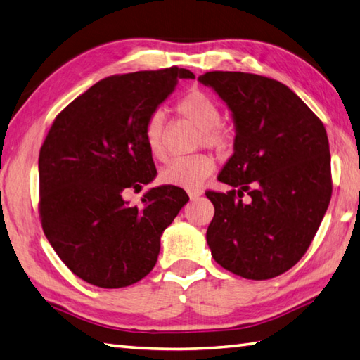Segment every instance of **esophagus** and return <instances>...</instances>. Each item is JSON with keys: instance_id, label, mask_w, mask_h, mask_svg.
<instances>
[{"instance_id": "esophagus-1", "label": "esophagus", "mask_w": 360, "mask_h": 360, "mask_svg": "<svg viewBox=\"0 0 360 360\" xmlns=\"http://www.w3.org/2000/svg\"><path fill=\"white\" fill-rule=\"evenodd\" d=\"M188 196H190V200H192V201L198 200L201 196V190H188Z\"/></svg>"}]
</instances>
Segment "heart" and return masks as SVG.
I'll return each instance as SVG.
<instances>
[{
  "mask_svg": "<svg viewBox=\"0 0 360 360\" xmlns=\"http://www.w3.org/2000/svg\"><path fill=\"white\" fill-rule=\"evenodd\" d=\"M174 110L181 117L201 129L200 145L218 154L231 151L234 146L236 131L231 124L223 123L220 105L212 96L200 89H192L182 95L174 104ZM143 139L148 151L158 160L167 159V131L165 117L160 110L151 112L143 124ZM214 172V162L206 154L179 158L172 160L160 172V181L168 186L182 188H196Z\"/></svg>",
  "mask_w": 360,
  "mask_h": 360,
  "instance_id": "heart-1",
  "label": "heart"
}]
</instances>
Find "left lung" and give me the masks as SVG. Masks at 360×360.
Segmentation results:
<instances>
[{
  "label": "left lung",
  "mask_w": 360,
  "mask_h": 360,
  "mask_svg": "<svg viewBox=\"0 0 360 360\" xmlns=\"http://www.w3.org/2000/svg\"><path fill=\"white\" fill-rule=\"evenodd\" d=\"M228 104L234 154L206 192L215 214L207 245L223 269L264 281L290 270L312 243L333 195L325 126L283 82L242 72L198 77ZM249 198H243L244 193Z\"/></svg>",
  "instance_id": "obj_1"
}]
</instances>
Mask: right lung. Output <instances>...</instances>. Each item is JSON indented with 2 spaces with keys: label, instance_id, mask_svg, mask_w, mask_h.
Returning a JSON list of instances; mask_svg holds the SVG:
<instances>
[{
  "label": "right lung",
  "instance_id": "right-lung-1",
  "mask_svg": "<svg viewBox=\"0 0 360 360\" xmlns=\"http://www.w3.org/2000/svg\"><path fill=\"white\" fill-rule=\"evenodd\" d=\"M187 77L195 76L178 67L104 77L48 131L39 154L41 228L62 262L91 285L143 279L158 262L162 232L188 201L174 186L151 188L140 207L123 200L156 176L145 120Z\"/></svg>",
  "mask_w": 360,
  "mask_h": 360
}]
</instances>
